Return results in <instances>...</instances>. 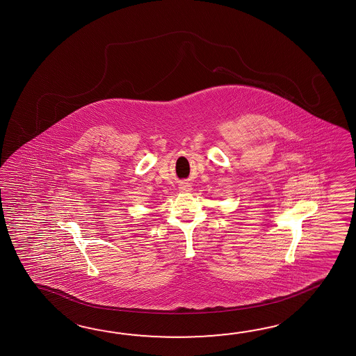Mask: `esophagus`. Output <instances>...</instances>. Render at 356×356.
I'll use <instances>...</instances> for the list:
<instances>
[{
    "instance_id": "obj_1",
    "label": "esophagus",
    "mask_w": 356,
    "mask_h": 356,
    "mask_svg": "<svg viewBox=\"0 0 356 356\" xmlns=\"http://www.w3.org/2000/svg\"><path fill=\"white\" fill-rule=\"evenodd\" d=\"M180 189H181L182 191H190V189H191V188H190V184H188V182H184Z\"/></svg>"
}]
</instances>
